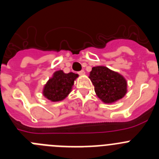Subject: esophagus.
<instances>
[{"mask_svg":"<svg viewBox=\"0 0 159 159\" xmlns=\"http://www.w3.org/2000/svg\"><path fill=\"white\" fill-rule=\"evenodd\" d=\"M78 74H79V75H84V74H85V71H84V70H81V71H78Z\"/></svg>","mask_w":159,"mask_h":159,"instance_id":"34e87169","label":"esophagus"}]
</instances>
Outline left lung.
I'll use <instances>...</instances> for the list:
<instances>
[{"label":"left lung","instance_id":"1","mask_svg":"<svg viewBox=\"0 0 159 159\" xmlns=\"http://www.w3.org/2000/svg\"><path fill=\"white\" fill-rule=\"evenodd\" d=\"M97 96L103 102L111 103L122 99L127 93V81L118 72L103 66L92 67L90 72Z\"/></svg>","mask_w":159,"mask_h":159}]
</instances>
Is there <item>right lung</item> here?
Listing matches in <instances>:
<instances>
[{
    "label": "right lung",
    "mask_w": 159,
    "mask_h": 159,
    "mask_svg": "<svg viewBox=\"0 0 159 159\" xmlns=\"http://www.w3.org/2000/svg\"><path fill=\"white\" fill-rule=\"evenodd\" d=\"M77 77L78 75L73 72L65 74L61 70L56 71L43 88V95L53 102L63 100L71 92Z\"/></svg>",
    "instance_id": "obj_1"
}]
</instances>
